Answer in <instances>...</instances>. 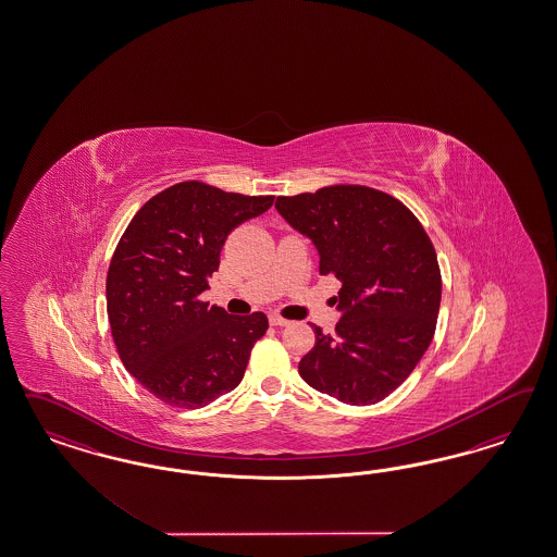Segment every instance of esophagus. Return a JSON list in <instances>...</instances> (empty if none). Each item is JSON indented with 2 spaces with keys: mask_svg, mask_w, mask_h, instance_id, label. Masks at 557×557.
<instances>
[{
  "mask_svg": "<svg viewBox=\"0 0 557 557\" xmlns=\"http://www.w3.org/2000/svg\"><path fill=\"white\" fill-rule=\"evenodd\" d=\"M270 322L273 326H287V324H289V321L282 319L280 314H270Z\"/></svg>",
  "mask_w": 557,
  "mask_h": 557,
  "instance_id": "1",
  "label": "esophagus"
}]
</instances>
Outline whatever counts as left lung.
<instances>
[{
  "mask_svg": "<svg viewBox=\"0 0 557 557\" xmlns=\"http://www.w3.org/2000/svg\"><path fill=\"white\" fill-rule=\"evenodd\" d=\"M275 210L312 240L321 275L343 284L335 333L312 324L317 343L298 366L304 382L345 405L384 400L435 335L441 271L431 238L405 203L371 187L282 196Z\"/></svg>",
  "mask_w": 557,
  "mask_h": 557,
  "instance_id": "8db88e82",
  "label": "left lung"
}]
</instances>
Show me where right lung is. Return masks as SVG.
<instances>
[{"instance_id":"add662e5","label":"right lung","mask_w":557,"mask_h":557,"mask_svg":"<svg viewBox=\"0 0 557 557\" xmlns=\"http://www.w3.org/2000/svg\"><path fill=\"white\" fill-rule=\"evenodd\" d=\"M271 203L184 182L145 203L120 238L106 280L112 337L124 368L165 405L200 408L240 384L268 317H231L198 296L226 236Z\"/></svg>"}]
</instances>
